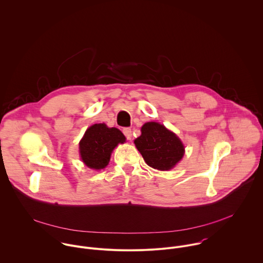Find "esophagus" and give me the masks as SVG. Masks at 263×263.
I'll use <instances>...</instances> for the list:
<instances>
[{"label": "esophagus", "instance_id": "34e87169", "mask_svg": "<svg viewBox=\"0 0 263 263\" xmlns=\"http://www.w3.org/2000/svg\"><path fill=\"white\" fill-rule=\"evenodd\" d=\"M123 135L125 136V138L127 139V140H132V137H133V133H132V129L129 128V127H125V128H123Z\"/></svg>", "mask_w": 263, "mask_h": 263}]
</instances>
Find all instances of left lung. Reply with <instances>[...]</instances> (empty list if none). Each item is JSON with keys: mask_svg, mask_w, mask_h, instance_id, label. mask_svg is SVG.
Listing matches in <instances>:
<instances>
[{"mask_svg": "<svg viewBox=\"0 0 263 263\" xmlns=\"http://www.w3.org/2000/svg\"><path fill=\"white\" fill-rule=\"evenodd\" d=\"M142 135L135 144L146 163L159 171H167L176 165L184 155V146L171 130L157 122H147L142 126Z\"/></svg>", "mask_w": 263, "mask_h": 263, "instance_id": "8db88e82", "label": "left lung"}]
</instances>
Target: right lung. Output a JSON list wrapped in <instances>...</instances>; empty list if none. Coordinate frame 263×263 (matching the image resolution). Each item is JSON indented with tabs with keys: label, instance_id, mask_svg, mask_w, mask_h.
I'll return each instance as SVG.
<instances>
[{
	"label": "right lung",
	"instance_id": "add662e5",
	"mask_svg": "<svg viewBox=\"0 0 263 263\" xmlns=\"http://www.w3.org/2000/svg\"><path fill=\"white\" fill-rule=\"evenodd\" d=\"M124 142L125 137L119 129L109 128L104 123L93 124L79 143L81 159L90 168H104L109 163L113 149Z\"/></svg>",
	"mask_w": 263,
	"mask_h": 263
}]
</instances>
